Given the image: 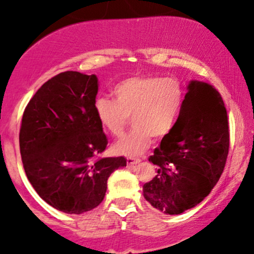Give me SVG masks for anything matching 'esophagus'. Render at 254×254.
Returning <instances> with one entry per match:
<instances>
[{
  "label": "esophagus",
  "mask_w": 254,
  "mask_h": 254,
  "mask_svg": "<svg viewBox=\"0 0 254 254\" xmlns=\"http://www.w3.org/2000/svg\"><path fill=\"white\" fill-rule=\"evenodd\" d=\"M139 162H141V160H139V159H131V157H129V159L127 160V166L138 165Z\"/></svg>",
  "instance_id": "34e87169"
}]
</instances>
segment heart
<instances>
[{
    "label": "heart",
    "instance_id": "heart-1",
    "mask_svg": "<svg viewBox=\"0 0 254 254\" xmlns=\"http://www.w3.org/2000/svg\"><path fill=\"white\" fill-rule=\"evenodd\" d=\"M113 94L116 100H95V117L104 130L121 136L131 116L133 129L113 145L116 154L130 157L143 154L151 136L162 138L173 130L184 103L179 81L156 75L125 78L116 84Z\"/></svg>",
    "mask_w": 254,
    "mask_h": 254
}]
</instances>
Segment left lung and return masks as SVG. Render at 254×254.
Returning a JSON list of instances; mask_svg holds the SVG:
<instances>
[{
    "mask_svg": "<svg viewBox=\"0 0 254 254\" xmlns=\"http://www.w3.org/2000/svg\"><path fill=\"white\" fill-rule=\"evenodd\" d=\"M228 149L222 97L211 84L190 81L173 130L149 157L157 173L143 185L145 200L167 215L196 206L220 179Z\"/></svg>",
    "mask_w": 254,
    "mask_h": 254,
    "instance_id": "left-lung-1",
    "label": "left lung"
}]
</instances>
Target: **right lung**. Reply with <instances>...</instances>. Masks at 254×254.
Listing matches in <instances>:
<instances>
[{
	"label": "right lung",
	"mask_w": 254,
	"mask_h": 254,
	"mask_svg": "<svg viewBox=\"0 0 254 254\" xmlns=\"http://www.w3.org/2000/svg\"><path fill=\"white\" fill-rule=\"evenodd\" d=\"M97 75L61 72L45 82L22 116L20 153L28 180L42 199L66 214L103 202L107 179L127 159H98L107 145L94 112Z\"/></svg>",
	"instance_id": "add662e5"
}]
</instances>
